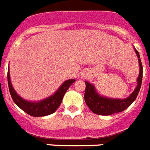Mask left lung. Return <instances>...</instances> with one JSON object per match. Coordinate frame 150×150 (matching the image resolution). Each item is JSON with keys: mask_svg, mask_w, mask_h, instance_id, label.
I'll use <instances>...</instances> for the list:
<instances>
[{"mask_svg": "<svg viewBox=\"0 0 150 150\" xmlns=\"http://www.w3.org/2000/svg\"><path fill=\"white\" fill-rule=\"evenodd\" d=\"M139 58V75L138 77V85L135 89L130 96L128 98L122 99V100H117V99H110L103 97L99 95L95 90V87L89 83L88 82H85L86 83V91H85L84 99L86 103L89 107V109L93 112L94 114L99 115H110L125 110L128 108L137 97L138 94L139 93L141 85L142 80V65L139 51L135 50Z\"/></svg>", "mask_w": 150, "mask_h": 150, "instance_id": "obj_1", "label": "left lung"}]
</instances>
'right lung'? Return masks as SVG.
Segmentation results:
<instances>
[{
	"mask_svg": "<svg viewBox=\"0 0 150 150\" xmlns=\"http://www.w3.org/2000/svg\"><path fill=\"white\" fill-rule=\"evenodd\" d=\"M75 82V79L67 80L61 85V86L58 89V90L53 95V96L45 99V100L40 101V102L33 103L29 102L26 100L21 98L16 93L15 89H13L10 80V73L9 68L8 70V89L10 91V94L11 96L13 101L17 105L18 107L21 108L29 115L33 117H43L47 116L49 114H53L57 110L60 104H61L62 99L64 94L70 87V86L73 82Z\"/></svg>",
	"mask_w": 150,
	"mask_h": 150,
	"instance_id": "1",
	"label": "right lung"
}]
</instances>
